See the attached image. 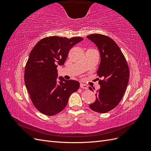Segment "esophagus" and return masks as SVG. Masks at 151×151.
Segmentation results:
<instances>
[{"mask_svg": "<svg viewBox=\"0 0 151 151\" xmlns=\"http://www.w3.org/2000/svg\"><path fill=\"white\" fill-rule=\"evenodd\" d=\"M80 87H81V88L82 89H88V85L83 84V83H81V84H80Z\"/></svg>", "mask_w": 151, "mask_h": 151, "instance_id": "34e87169", "label": "esophagus"}]
</instances>
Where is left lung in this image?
Segmentation results:
<instances>
[{"mask_svg":"<svg viewBox=\"0 0 151 151\" xmlns=\"http://www.w3.org/2000/svg\"><path fill=\"white\" fill-rule=\"evenodd\" d=\"M87 38L96 45L101 56L97 71L101 78L99 80L101 88L96 94V100L89 108L99 113H107L119 104L125 92L130 77L129 65L119 47L109 36L91 34Z\"/></svg>","mask_w":151,"mask_h":151,"instance_id":"8db88e82","label":"left lung"}]
</instances>
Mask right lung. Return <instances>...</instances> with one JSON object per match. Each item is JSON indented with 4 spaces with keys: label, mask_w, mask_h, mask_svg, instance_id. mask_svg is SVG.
<instances>
[{
    "label": "right lung",
    "mask_w": 151,
    "mask_h": 151,
    "mask_svg": "<svg viewBox=\"0 0 151 151\" xmlns=\"http://www.w3.org/2000/svg\"><path fill=\"white\" fill-rule=\"evenodd\" d=\"M83 40L49 36L40 40L31 51L24 70L25 85L33 105L44 115L62 111L70 95L78 90V81L61 77L58 83L57 67L64 64L69 50Z\"/></svg>",
    "instance_id": "right-lung-1"
}]
</instances>
